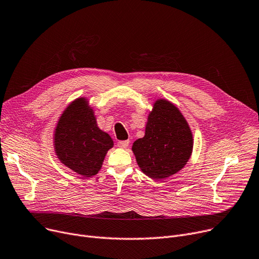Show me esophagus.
Returning a JSON list of instances; mask_svg holds the SVG:
<instances>
[{"mask_svg":"<svg viewBox=\"0 0 259 259\" xmlns=\"http://www.w3.org/2000/svg\"><path fill=\"white\" fill-rule=\"evenodd\" d=\"M129 146V141H119L117 142V147L119 148H127Z\"/></svg>","mask_w":259,"mask_h":259,"instance_id":"34e87169","label":"esophagus"}]
</instances>
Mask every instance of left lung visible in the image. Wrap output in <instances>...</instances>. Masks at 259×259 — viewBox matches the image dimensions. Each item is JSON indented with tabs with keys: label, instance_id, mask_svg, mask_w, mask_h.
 I'll list each match as a JSON object with an SVG mask.
<instances>
[{
	"label": "left lung",
	"instance_id": "obj_1",
	"mask_svg": "<svg viewBox=\"0 0 259 259\" xmlns=\"http://www.w3.org/2000/svg\"><path fill=\"white\" fill-rule=\"evenodd\" d=\"M192 148L191 130L179 109L159 100L148 117L145 137L134 142L132 151L146 175L162 180L187 164Z\"/></svg>",
	"mask_w": 259,
	"mask_h": 259
}]
</instances>
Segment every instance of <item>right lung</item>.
Here are the masks:
<instances>
[{
	"mask_svg": "<svg viewBox=\"0 0 259 259\" xmlns=\"http://www.w3.org/2000/svg\"><path fill=\"white\" fill-rule=\"evenodd\" d=\"M112 146L111 138L99 129L84 99L74 101L62 114L54 134V148L68 168L90 178L99 172Z\"/></svg>",
	"mask_w": 259,
	"mask_h": 259,
	"instance_id": "obj_1",
	"label": "right lung"
}]
</instances>
